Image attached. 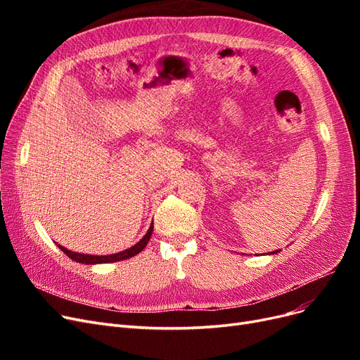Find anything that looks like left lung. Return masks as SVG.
<instances>
[{
	"mask_svg": "<svg viewBox=\"0 0 360 360\" xmlns=\"http://www.w3.org/2000/svg\"><path fill=\"white\" fill-rule=\"evenodd\" d=\"M276 252H278V250H276ZM271 254H275V250H274V252H271Z\"/></svg>",
	"mask_w": 360,
	"mask_h": 360,
	"instance_id": "obj_1",
	"label": "left lung"
}]
</instances>
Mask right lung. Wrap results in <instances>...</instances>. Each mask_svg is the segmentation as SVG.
I'll return each mask as SVG.
<instances>
[{
    "mask_svg": "<svg viewBox=\"0 0 360 360\" xmlns=\"http://www.w3.org/2000/svg\"><path fill=\"white\" fill-rule=\"evenodd\" d=\"M151 233H153V224H151V226L148 228L147 234L141 238V240L126 250H123V252H118V254H112V255H85V254H78V252H72V250L63 248L61 245H57L64 254H66L70 259L76 261V263H82V264H101V263H114V261H122V259H127L130 257H135L136 254H139L141 250H143L148 240L151 237Z\"/></svg>",
    "mask_w": 360,
    "mask_h": 360,
    "instance_id": "right-lung-1",
    "label": "right lung"
}]
</instances>
